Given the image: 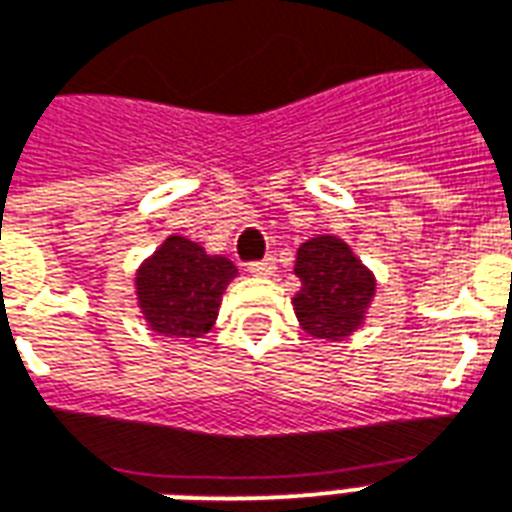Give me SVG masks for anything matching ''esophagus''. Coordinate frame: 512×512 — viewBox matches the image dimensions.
<instances>
[{
  "instance_id": "1",
  "label": "esophagus",
  "mask_w": 512,
  "mask_h": 512,
  "mask_svg": "<svg viewBox=\"0 0 512 512\" xmlns=\"http://www.w3.org/2000/svg\"><path fill=\"white\" fill-rule=\"evenodd\" d=\"M247 271L252 273V276H273V273H276V260H273V257H265V260L249 263Z\"/></svg>"
}]
</instances>
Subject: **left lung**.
Listing matches in <instances>:
<instances>
[{"mask_svg":"<svg viewBox=\"0 0 512 512\" xmlns=\"http://www.w3.org/2000/svg\"><path fill=\"white\" fill-rule=\"evenodd\" d=\"M295 276L300 290L292 306L311 338L343 341L365 325V314L376 298V276L346 241L338 236L303 241Z\"/></svg>","mask_w":512,"mask_h":512,"instance_id":"8db88e82","label":"left lung"}]
</instances>
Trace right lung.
Wrapping results in <instances>:
<instances>
[{"label":"right lung","mask_w":512,"mask_h":512,"mask_svg":"<svg viewBox=\"0 0 512 512\" xmlns=\"http://www.w3.org/2000/svg\"><path fill=\"white\" fill-rule=\"evenodd\" d=\"M236 273L228 257L209 255L185 236H169L136 271V303L152 333L201 338L212 330L222 292Z\"/></svg>","instance_id":"1"}]
</instances>
